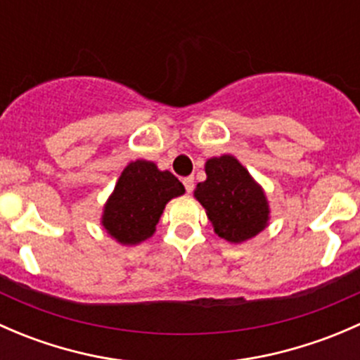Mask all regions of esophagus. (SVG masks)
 I'll list each match as a JSON object with an SVG mask.
<instances>
[{
    "label": "esophagus",
    "instance_id": "34e87169",
    "mask_svg": "<svg viewBox=\"0 0 360 360\" xmlns=\"http://www.w3.org/2000/svg\"><path fill=\"white\" fill-rule=\"evenodd\" d=\"M183 184H184V190H186V193H191V191H193V188H195L193 177H184Z\"/></svg>",
    "mask_w": 360,
    "mask_h": 360
}]
</instances>
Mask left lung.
<instances>
[{
	"mask_svg": "<svg viewBox=\"0 0 360 360\" xmlns=\"http://www.w3.org/2000/svg\"><path fill=\"white\" fill-rule=\"evenodd\" d=\"M207 179L195 197L207 210L214 231L228 242H244L259 233L268 221L266 197L237 158L224 155L205 163Z\"/></svg>",
	"mask_w": 360,
	"mask_h": 360,
	"instance_id": "left-lung-1",
	"label": "left lung"
}]
</instances>
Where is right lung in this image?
<instances>
[{
    "label": "right lung",
    "mask_w": 360,
    "mask_h": 360,
    "mask_svg": "<svg viewBox=\"0 0 360 360\" xmlns=\"http://www.w3.org/2000/svg\"><path fill=\"white\" fill-rule=\"evenodd\" d=\"M183 193L184 186L169 170L162 172L146 160L129 163L104 207V228L120 244H139L153 235L165 203Z\"/></svg>",
    "instance_id": "add662e5"
}]
</instances>
